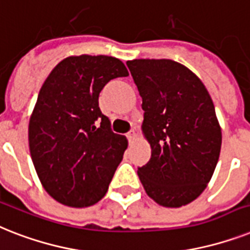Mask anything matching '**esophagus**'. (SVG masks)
I'll use <instances>...</instances> for the list:
<instances>
[{"label":"esophagus","mask_w":250,"mask_h":250,"mask_svg":"<svg viewBox=\"0 0 250 250\" xmlns=\"http://www.w3.org/2000/svg\"><path fill=\"white\" fill-rule=\"evenodd\" d=\"M127 139H128V141H133V140L136 139V131H135V129H131V131L127 133Z\"/></svg>","instance_id":"esophagus-1"}]
</instances>
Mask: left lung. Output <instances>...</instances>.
<instances>
[{
  "label": "left lung",
  "instance_id": "left-lung-1",
  "mask_svg": "<svg viewBox=\"0 0 250 250\" xmlns=\"http://www.w3.org/2000/svg\"><path fill=\"white\" fill-rule=\"evenodd\" d=\"M143 99V131L151 158L139 167L146 194L178 208L207 188L220 158L222 135L206 86L186 66L168 59L127 62Z\"/></svg>",
  "mask_w": 250,
  "mask_h": 250
}]
</instances>
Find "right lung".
<instances>
[{
	"label": "right lung",
	"mask_w": 250,
	"mask_h": 250,
	"mask_svg": "<svg viewBox=\"0 0 250 250\" xmlns=\"http://www.w3.org/2000/svg\"><path fill=\"white\" fill-rule=\"evenodd\" d=\"M127 76L119 59L81 55L59 62L44 81L29 121V150L44 190L59 203L83 208L106 194L127 140L111 131L99 95Z\"/></svg>",
	"instance_id": "right-lung-1"
}]
</instances>
